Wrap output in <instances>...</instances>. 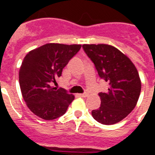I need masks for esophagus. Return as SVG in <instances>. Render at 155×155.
I'll return each mask as SVG.
<instances>
[{
	"instance_id": "obj_1",
	"label": "esophagus",
	"mask_w": 155,
	"mask_h": 155,
	"mask_svg": "<svg viewBox=\"0 0 155 155\" xmlns=\"http://www.w3.org/2000/svg\"><path fill=\"white\" fill-rule=\"evenodd\" d=\"M88 94H88L87 91H85V92H84V93H83V94H80V96H81V97H86Z\"/></svg>"
}]
</instances>
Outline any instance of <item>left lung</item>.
Instances as JSON below:
<instances>
[{
  "mask_svg": "<svg viewBox=\"0 0 155 155\" xmlns=\"http://www.w3.org/2000/svg\"><path fill=\"white\" fill-rule=\"evenodd\" d=\"M82 47L99 76L109 84L106 92L99 93L101 106L92 110V116L103 124L118 123L138 102L141 91L138 71L126 55L112 45H83Z\"/></svg>",
  "mask_w": 155,
  "mask_h": 155,
  "instance_id": "left-lung-1",
  "label": "left lung"
}]
</instances>
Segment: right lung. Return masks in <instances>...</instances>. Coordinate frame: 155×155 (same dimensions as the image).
<instances>
[{"label":"right lung","mask_w":155,"mask_h":155,"mask_svg":"<svg viewBox=\"0 0 155 155\" xmlns=\"http://www.w3.org/2000/svg\"><path fill=\"white\" fill-rule=\"evenodd\" d=\"M81 48V45L50 43L25 55L19 72V82L23 99L35 115L52 120L66 112L74 95L64 88L51 85Z\"/></svg>","instance_id":"1"}]
</instances>
